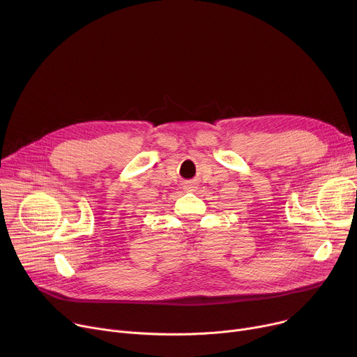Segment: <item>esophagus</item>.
Segmentation results:
<instances>
[{"label": "esophagus", "instance_id": "obj_1", "mask_svg": "<svg viewBox=\"0 0 357 357\" xmlns=\"http://www.w3.org/2000/svg\"><path fill=\"white\" fill-rule=\"evenodd\" d=\"M195 188H197L195 181H185L183 182V189H186V191H195Z\"/></svg>", "mask_w": 357, "mask_h": 357}]
</instances>
